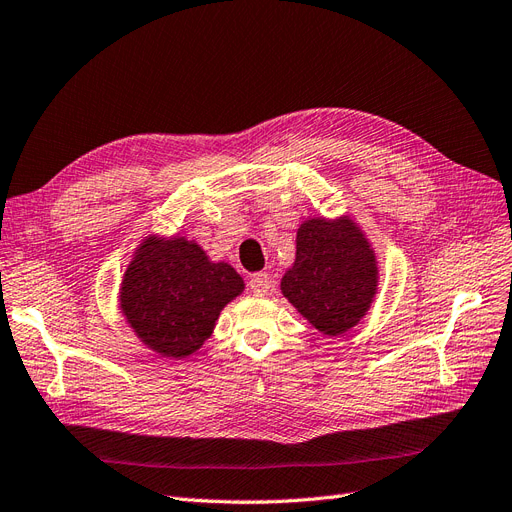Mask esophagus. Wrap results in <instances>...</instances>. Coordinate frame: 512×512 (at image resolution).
Returning <instances> with one entry per match:
<instances>
[{
  "instance_id": "1",
  "label": "esophagus",
  "mask_w": 512,
  "mask_h": 512,
  "mask_svg": "<svg viewBox=\"0 0 512 512\" xmlns=\"http://www.w3.org/2000/svg\"><path fill=\"white\" fill-rule=\"evenodd\" d=\"M270 285H272V278L266 274V272H257L251 276L249 280V289L255 293V295H266L270 291Z\"/></svg>"
}]
</instances>
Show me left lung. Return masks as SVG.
<instances>
[{
	"instance_id": "left-lung-1",
	"label": "left lung",
	"mask_w": 512,
	"mask_h": 512,
	"mask_svg": "<svg viewBox=\"0 0 512 512\" xmlns=\"http://www.w3.org/2000/svg\"><path fill=\"white\" fill-rule=\"evenodd\" d=\"M280 287L318 331L339 335L371 306L377 289L375 255L352 221L310 219L299 227L295 263Z\"/></svg>"
}]
</instances>
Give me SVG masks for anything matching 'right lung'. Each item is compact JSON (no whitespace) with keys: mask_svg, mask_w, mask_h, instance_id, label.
<instances>
[{"mask_svg":"<svg viewBox=\"0 0 512 512\" xmlns=\"http://www.w3.org/2000/svg\"><path fill=\"white\" fill-rule=\"evenodd\" d=\"M244 282L227 263H211L185 238L145 240L124 274L120 304L141 342L166 358H185L211 335L219 312Z\"/></svg>","mask_w":512,"mask_h":512,"instance_id":"add662e5","label":"right lung"}]
</instances>
